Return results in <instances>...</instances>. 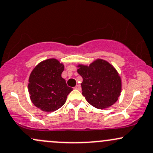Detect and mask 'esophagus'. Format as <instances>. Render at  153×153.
Here are the masks:
<instances>
[{
  "label": "esophagus",
  "mask_w": 153,
  "mask_h": 153,
  "mask_svg": "<svg viewBox=\"0 0 153 153\" xmlns=\"http://www.w3.org/2000/svg\"><path fill=\"white\" fill-rule=\"evenodd\" d=\"M74 89L78 90H81V85H79V84H78V85H76V86L74 87Z\"/></svg>",
  "instance_id": "obj_1"
}]
</instances>
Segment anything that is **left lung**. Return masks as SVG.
I'll return each instance as SVG.
<instances>
[{
	"label": "left lung",
	"instance_id": "1",
	"mask_svg": "<svg viewBox=\"0 0 153 153\" xmlns=\"http://www.w3.org/2000/svg\"><path fill=\"white\" fill-rule=\"evenodd\" d=\"M77 72L82 77V95L90 105L99 109L112 106L122 90L121 77L111 64L96 59L89 65L79 64Z\"/></svg>",
	"mask_w": 153,
	"mask_h": 153
}]
</instances>
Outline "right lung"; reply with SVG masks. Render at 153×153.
<instances>
[{"instance_id":"add662e5","label":"right lung","mask_w":153,"mask_h":153,"mask_svg":"<svg viewBox=\"0 0 153 153\" xmlns=\"http://www.w3.org/2000/svg\"><path fill=\"white\" fill-rule=\"evenodd\" d=\"M63 63L55 58L40 62L31 71L28 93L34 106L47 112L60 109L66 101L72 88L61 76Z\"/></svg>"}]
</instances>
